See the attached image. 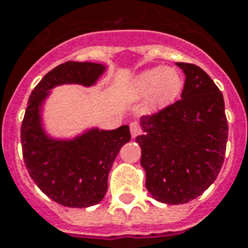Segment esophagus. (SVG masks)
<instances>
[{"mask_svg": "<svg viewBox=\"0 0 248 248\" xmlns=\"http://www.w3.org/2000/svg\"><path fill=\"white\" fill-rule=\"evenodd\" d=\"M129 129H131V135H132V138H135V136H138L140 132H142V129H140V127H139V124H138V123H131Z\"/></svg>", "mask_w": 248, "mask_h": 248, "instance_id": "1", "label": "esophagus"}]
</instances>
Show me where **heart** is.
<instances>
[{
    "mask_svg": "<svg viewBox=\"0 0 248 248\" xmlns=\"http://www.w3.org/2000/svg\"><path fill=\"white\" fill-rule=\"evenodd\" d=\"M183 89V78L176 69L153 66L142 71L132 79L128 94L131 98H149L151 109H164L179 97Z\"/></svg>",
    "mask_w": 248,
    "mask_h": 248,
    "instance_id": "obj_1",
    "label": "heart"
}]
</instances>
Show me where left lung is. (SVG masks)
I'll return each instance as SVG.
<instances>
[{
	"mask_svg": "<svg viewBox=\"0 0 248 248\" xmlns=\"http://www.w3.org/2000/svg\"><path fill=\"white\" fill-rule=\"evenodd\" d=\"M186 75L182 99L140 117V165L146 188L168 205L187 203L216 180L224 162L228 124L224 97L203 69L176 62Z\"/></svg>",
	"mask_w": 248,
	"mask_h": 248,
	"instance_id": "obj_1",
	"label": "left lung"
}]
</instances>
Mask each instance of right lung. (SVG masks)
Returning a JSON list of instances; mask_svg holds the SVG:
<instances>
[{
	"label": "right lung",
	"mask_w": 248,
	"mask_h": 248,
	"mask_svg": "<svg viewBox=\"0 0 248 248\" xmlns=\"http://www.w3.org/2000/svg\"><path fill=\"white\" fill-rule=\"evenodd\" d=\"M108 66L66 61L32 90L21 124V147L28 173L45 195L66 207L99 203L108 191V176L120 149L131 140L129 127H87L71 138L54 136L45 127V105L53 90L64 84L93 87Z\"/></svg>",
	"instance_id": "obj_1"
}]
</instances>
